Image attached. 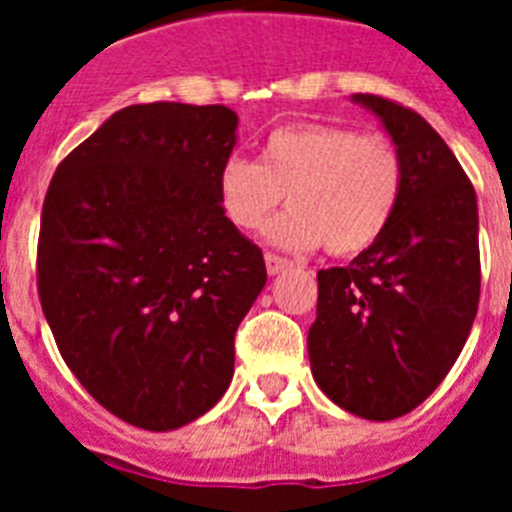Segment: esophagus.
<instances>
[{
  "instance_id": "esophagus-1",
  "label": "esophagus",
  "mask_w": 512,
  "mask_h": 512,
  "mask_svg": "<svg viewBox=\"0 0 512 512\" xmlns=\"http://www.w3.org/2000/svg\"><path fill=\"white\" fill-rule=\"evenodd\" d=\"M265 268H268L271 276H276V273H281L284 268H289V260L281 255H273V252H265Z\"/></svg>"
}]
</instances>
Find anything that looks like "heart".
Segmentation results:
<instances>
[{
  "instance_id": "obj_1",
  "label": "heart",
  "mask_w": 512,
  "mask_h": 512,
  "mask_svg": "<svg viewBox=\"0 0 512 512\" xmlns=\"http://www.w3.org/2000/svg\"><path fill=\"white\" fill-rule=\"evenodd\" d=\"M404 191L401 151L382 132L340 124H287L263 143L260 162L231 156L217 172V201L239 231H260L287 193L289 209L271 225L273 244L329 255H358L388 231Z\"/></svg>"
}]
</instances>
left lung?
<instances>
[{"label": "left lung", "instance_id": "left-lung-1", "mask_svg": "<svg viewBox=\"0 0 512 512\" xmlns=\"http://www.w3.org/2000/svg\"><path fill=\"white\" fill-rule=\"evenodd\" d=\"M401 151L388 231L345 268L319 271L308 332L313 377L345 412L396 420L441 385L481 297L476 188L444 138L396 100L356 92Z\"/></svg>", "mask_w": 512, "mask_h": 512}]
</instances>
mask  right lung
Returning a JSON list of instances; mask_svg holds the SVG:
<instances>
[{
  "label": "right lung",
  "mask_w": 512,
  "mask_h": 512,
  "mask_svg": "<svg viewBox=\"0 0 512 512\" xmlns=\"http://www.w3.org/2000/svg\"><path fill=\"white\" fill-rule=\"evenodd\" d=\"M236 124L225 106H127L44 196V319L82 388L135 428H183L220 401L236 329L265 287L263 252L217 201Z\"/></svg>",
  "instance_id": "right-lung-1"
}]
</instances>
